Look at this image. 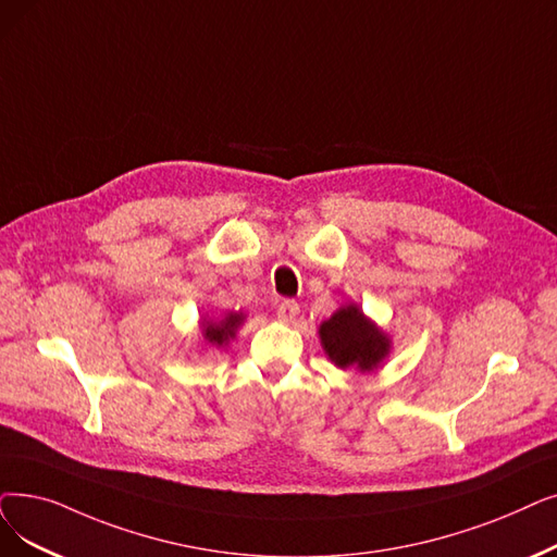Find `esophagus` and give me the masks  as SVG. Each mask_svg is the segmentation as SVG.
Segmentation results:
<instances>
[{"label":"esophagus","mask_w":557,"mask_h":557,"mask_svg":"<svg viewBox=\"0 0 557 557\" xmlns=\"http://www.w3.org/2000/svg\"><path fill=\"white\" fill-rule=\"evenodd\" d=\"M300 313V305L296 300H282L277 305V319L284 323H294Z\"/></svg>","instance_id":"esophagus-1"}]
</instances>
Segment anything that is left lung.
Segmentation results:
<instances>
[{
    "instance_id": "left-lung-1",
    "label": "left lung",
    "mask_w": 557,
    "mask_h": 557,
    "mask_svg": "<svg viewBox=\"0 0 557 557\" xmlns=\"http://www.w3.org/2000/svg\"><path fill=\"white\" fill-rule=\"evenodd\" d=\"M319 338L325 357L342 371L371 373L392 352V336L369 319L357 302L342 305L325 319L319 325Z\"/></svg>"
}]
</instances>
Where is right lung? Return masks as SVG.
Wrapping results in <instances>:
<instances>
[{
  "mask_svg": "<svg viewBox=\"0 0 557 557\" xmlns=\"http://www.w3.org/2000/svg\"><path fill=\"white\" fill-rule=\"evenodd\" d=\"M246 313L240 311H227L221 319H200V336L205 346L213 348H225L232 338L236 336L238 327L244 325Z\"/></svg>",
  "mask_w": 557,
  "mask_h": 557,
  "instance_id": "1",
  "label": "right lung"
}]
</instances>
